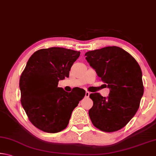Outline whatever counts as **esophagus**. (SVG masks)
Masks as SVG:
<instances>
[{"instance_id":"1","label":"esophagus","mask_w":156,"mask_h":156,"mask_svg":"<svg viewBox=\"0 0 156 156\" xmlns=\"http://www.w3.org/2000/svg\"><path fill=\"white\" fill-rule=\"evenodd\" d=\"M89 95H90V92H89V91H86L85 92V97L86 98H89Z\"/></svg>"}]
</instances>
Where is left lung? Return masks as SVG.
<instances>
[{"mask_svg":"<svg viewBox=\"0 0 156 156\" xmlns=\"http://www.w3.org/2000/svg\"><path fill=\"white\" fill-rule=\"evenodd\" d=\"M84 56L110 89L107 98L99 93L89 96L94 102L89 111L91 122L105 132L120 130L135 115L143 96L140 67L130 54L116 46L89 51Z\"/></svg>","mask_w":156,"mask_h":156,"instance_id":"left-lung-1","label":"left lung"}]
</instances>
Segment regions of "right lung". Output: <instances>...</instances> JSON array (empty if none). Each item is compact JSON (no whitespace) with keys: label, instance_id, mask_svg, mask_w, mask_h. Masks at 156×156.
I'll use <instances>...</instances> for the list:
<instances>
[{"label":"right lung","instance_id":"right-lung-1","mask_svg":"<svg viewBox=\"0 0 156 156\" xmlns=\"http://www.w3.org/2000/svg\"><path fill=\"white\" fill-rule=\"evenodd\" d=\"M80 52L62 47L41 49L31 55L21 73L20 102L31 124L47 133L67 127L73 110L85 96L80 88L68 93L58 87L69 77Z\"/></svg>","mask_w":156,"mask_h":156}]
</instances>
